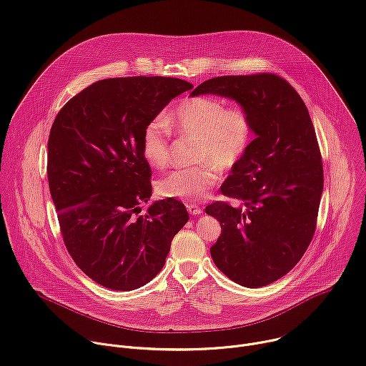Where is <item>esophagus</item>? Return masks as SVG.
Returning <instances> with one entry per match:
<instances>
[{
	"mask_svg": "<svg viewBox=\"0 0 366 366\" xmlns=\"http://www.w3.org/2000/svg\"><path fill=\"white\" fill-rule=\"evenodd\" d=\"M186 207H187L189 213H190V214H193V216H197V214H202V213H203L202 207H199V206H197V204H194V203H189Z\"/></svg>",
	"mask_w": 366,
	"mask_h": 366,
	"instance_id": "34e87169",
	"label": "esophagus"
}]
</instances>
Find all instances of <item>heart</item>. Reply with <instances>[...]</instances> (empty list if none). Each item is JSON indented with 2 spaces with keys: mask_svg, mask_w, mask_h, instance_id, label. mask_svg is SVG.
<instances>
[{
  "mask_svg": "<svg viewBox=\"0 0 366 366\" xmlns=\"http://www.w3.org/2000/svg\"><path fill=\"white\" fill-rule=\"evenodd\" d=\"M169 127L180 137L196 139L194 162L190 169H179L163 177L157 192L167 199L199 202L216 184L219 170L238 166L254 138V121L245 107H228L213 97H193L182 101L167 118ZM169 128L162 119L145 125L141 152L152 167L162 169L170 160Z\"/></svg>",
  "mask_w": 366,
  "mask_h": 366,
  "instance_id": "b5f03b06",
  "label": "heart"
}]
</instances>
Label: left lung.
I'll list each match as a JSON object with an SVG mask.
<instances>
[{
	"instance_id": "obj_1",
	"label": "left lung",
	"mask_w": 366,
	"mask_h": 366,
	"mask_svg": "<svg viewBox=\"0 0 366 366\" xmlns=\"http://www.w3.org/2000/svg\"><path fill=\"white\" fill-rule=\"evenodd\" d=\"M197 95L234 99L252 117L255 138L221 187L245 207L214 202L204 210L222 228L210 248L214 265L239 285H268L302 259L316 231L323 164L312 118L272 73L213 78L190 94Z\"/></svg>"
}]
</instances>
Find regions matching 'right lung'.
I'll use <instances>...</instances> for the list:
<instances>
[{"label": "right lung", "mask_w": 366, "mask_h": 366, "mask_svg": "<svg viewBox=\"0 0 366 366\" xmlns=\"http://www.w3.org/2000/svg\"><path fill=\"white\" fill-rule=\"evenodd\" d=\"M192 88L163 76L98 81L73 97L51 125L47 177L64 245L76 265L107 288L131 291L152 281L189 221L176 199L138 213L153 192L142 131Z\"/></svg>", "instance_id": "right-lung-1"}]
</instances>
